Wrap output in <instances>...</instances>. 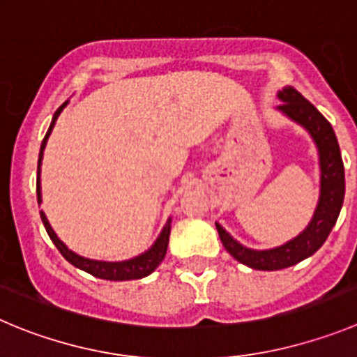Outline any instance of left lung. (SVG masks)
Segmentation results:
<instances>
[{
  "label": "left lung",
  "instance_id": "8db88e82",
  "mask_svg": "<svg viewBox=\"0 0 357 357\" xmlns=\"http://www.w3.org/2000/svg\"><path fill=\"white\" fill-rule=\"evenodd\" d=\"M282 103L278 111L287 118L301 125L310 137L314 139L319 151V165H321V195L314 216L306 225L305 231L285 245L271 250H252L236 241L220 224H216L222 245L229 254L241 264L261 271H276L301 262L303 259L314 255L324 241L338 220L340 209L344 204L345 195V171L340 146L336 141L335 130L328 119L292 86H285L278 91Z\"/></svg>",
  "mask_w": 357,
  "mask_h": 357
}]
</instances>
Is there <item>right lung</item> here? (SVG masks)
I'll list each match as a JSON object with an SVG mask.
<instances>
[{"label": "right lung", "mask_w": 357, "mask_h": 357, "mask_svg": "<svg viewBox=\"0 0 357 357\" xmlns=\"http://www.w3.org/2000/svg\"><path fill=\"white\" fill-rule=\"evenodd\" d=\"M66 103H68V102L63 103L61 107H59L58 111L54 112V116H52L51 126H49L47 133H45V137H43V141H42V146H40L38 171H36V201H38V206L42 204V188H40V165H42L43 149H45V144H47V139H49V135H51L52 128H54L56 119H58V116L61 114L63 109L66 107ZM40 218H42L43 227H45V231H47L51 241L54 243L56 248L59 250V254H61L63 257H65L66 261H68L72 266H75V268H79V269H82V271L89 273V275L96 276V278L112 280V282L144 278V276L151 275V273L155 271L156 268H158V264L163 261L165 254H167L169 234H171V218L167 220V224H165V227L162 229L160 236L156 238L155 245H153L151 248L148 250V252L137 255V257L128 259V261H121V262L93 261V259L81 257V255H77L75 252H72V250L66 248L65 243H63L61 239L56 236V232L52 231V227H51V224H49V220H47V216H45V213L40 211Z\"/></svg>", "instance_id": "obj_1"}]
</instances>
